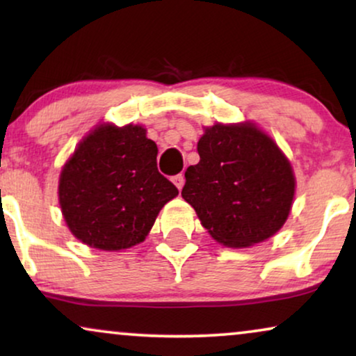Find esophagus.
Wrapping results in <instances>:
<instances>
[{
	"label": "esophagus",
	"mask_w": 356,
	"mask_h": 356,
	"mask_svg": "<svg viewBox=\"0 0 356 356\" xmlns=\"http://www.w3.org/2000/svg\"><path fill=\"white\" fill-rule=\"evenodd\" d=\"M173 183L178 189H181L184 186V175L179 173V175H177V177H173Z\"/></svg>",
	"instance_id": "esophagus-1"
}]
</instances>
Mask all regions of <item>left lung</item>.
I'll list each match as a JSON object with an SVG mask.
<instances>
[{
	"label": "left lung",
	"instance_id": "8db88e82",
	"mask_svg": "<svg viewBox=\"0 0 356 356\" xmlns=\"http://www.w3.org/2000/svg\"><path fill=\"white\" fill-rule=\"evenodd\" d=\"M201 160L188 167L181 196L213 240L246 248L275 235L289 217L295 177L289 159L252 123L206 128Z\"/></svg>",
	"mask_w": 356,
	"mask_h": 356
}]
</instances>
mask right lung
Segmentation results:
<instances>
[{"mask_svg":"<svg viewBox=\"0 0 356 356\" xmlns=\"http://www.w3.org/2000/svg\"><path fill=\"white\" fill-rule=\"evenodd\" d=\"M157 144L139 124H100L81 140L60 175V206L84 245L120 251L139 245L160 209L178 194L157 170Z\"/></svg>","mask_w":356,"mask_h":356,"instance_id":"right-lung-1","label":"right lung"}]
</instances>
